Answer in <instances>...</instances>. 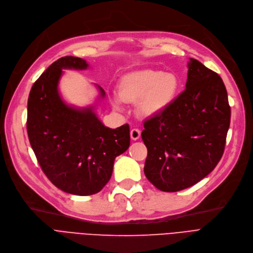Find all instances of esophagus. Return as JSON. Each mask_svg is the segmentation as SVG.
I'll return each mask as SVG.
<instances>
[{"label": "esophagus", "mask_w": 253, "mask_h": 253, "mask_svg": "<svg viewBox=\"0 0 253 253\" xmlns=\"http://www.w3.org/2000/svg\"><path fill=\"white\" fill-rule=\"evenodd\" d=\"M141 136V132L140 129L138 128H133L132 130H130V138H132V140H138Z\"/></svg>", "instance_id": "esophagus-1"}]
</instances>
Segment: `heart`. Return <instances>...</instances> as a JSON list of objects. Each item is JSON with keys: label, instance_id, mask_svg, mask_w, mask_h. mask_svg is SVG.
<instances>
[{"label": "heart", "instance_id": "heart-1", "mask_svg": "<svg viewBox=\"0 0 253 253\" xmlns=\"http://www.w3.org/2000/svg\"><path fill=\"white\" fill-rule=\"evenodd\" d=\"M179 81L174 74L161 70L143 69L121 78L118 85L119 96L112 97V105L121 109V103L138 102L143 115H156L164 111L176 96Z\"/></svg>", "mask_w": 253, "mask_h": 253}]
</instances>
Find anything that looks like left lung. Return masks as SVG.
I'll list each match as a JSON object with an SVG mask.
<instances>
[{
	"instance_id": "left-lung-1",
	"label": "left lung",
	"mask_w": 253,
	"mask_h": 253,
	"mask_svg": "<svg viewBox=\"0 0 253 253\" xmlns=\"http://www.w3.org/2000/svg\"><path fill=\"white\" fill-rule=\"evenodd\" d=\"M186 89L144 121V173L157 189L176 192L214 170L224 153L230 107L223 81L196 59L188 63Z\"/></svg>"
}]
</instances>
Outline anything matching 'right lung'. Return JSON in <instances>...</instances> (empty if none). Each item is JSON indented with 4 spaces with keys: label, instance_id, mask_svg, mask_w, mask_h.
<instances>
[{
    "label": "right lung",
    "instance_id": "right-lung-1",
    "mask_svg": "<svg viewBox=\"0 0 253 253\" xmlns=\"http://www.w3.org/2000/svg\"><path fill=\"white\" fill-rule=\"evenodd\" d=\"M84 59L66 56L50 64L28 98L27 130L46 177L66 193H97L111 178L115 158L129 146V126H105L93 107L68 106L59 94L62 69H86ZM100 97L105 91L97 86Z\"/></svg>",
    "mask_w": 253,
    "mask_h": 253
}]
</instances>
